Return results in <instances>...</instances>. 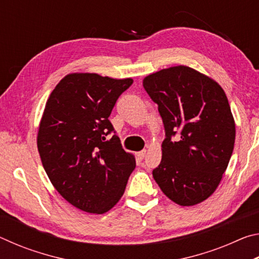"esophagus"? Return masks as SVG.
I'll list each match as a JSON object with an SVG mask.
<instances>
[{"label":"esophagus","instance_id":"esophagus-1","mask_svg":"<svg viewBox=\"0 0 259 259\" xmlns=\"http://www.w3.org/2000/svg\"><path fill=\"white\" fill-rule=\"evenodd\" d=\"M145 155H146V150H144V151H140V152H138V153H137V156H138V159H140V160H143L144 157H145Z\"/></svg>","mask_w":259,"mask_h":259}]
</instances>
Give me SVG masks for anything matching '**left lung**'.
Returning <instances> with one entry per match:
<instances>
[{
    "label": "left lung",
    "instance_id": "1",
    "mask_svg": "<svg viewBox=\"0 0 259 259\" xmlns=\"http://www.w3.org/2000/svg\"><path fill=\"white\" fill-rule=\"evenodd\" d=\"M143 87L159 105L166 136L153 177L175 203L203 202L218 187L234 148L235 122L225 91L184 65L150 74ZM177 132L181 138L172 142Z\"/></svg>",
    "mask_w": 259,
    "mask_h": 259
}]
</instances>
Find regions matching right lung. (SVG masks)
I'll use <instances>...</instances> for the list:
<instances>
[{
  "label": "right lung",
  "mask_w": 259,
  "mask_h": 259,
  "mask_svg": "<svg viewBox=\"0 0 259 259\" xmlns=\"http://www.w3.org/2000/svg\"><path fill=\"white\" fill-rule=\"evenodd\" d=\"M131 77L71 73L59 81L46 103L37 130V150L59 194L85 212L102 214L123 195L135 155L121 147L108 117Z\"/></svg>",
  "instance_id": "obj_1"
}]
</instances>
